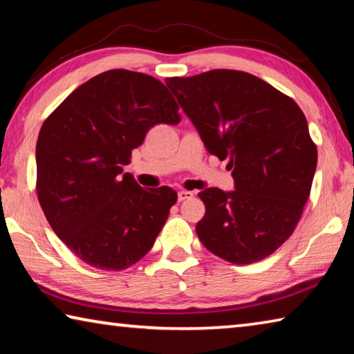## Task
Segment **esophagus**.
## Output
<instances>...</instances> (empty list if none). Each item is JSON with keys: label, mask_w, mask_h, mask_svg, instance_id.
I'll use <instances>...</instances> for the list:
<instances>
[{"label": "esophagus", "mask_w": 354, "mask_h": 354, "mask_svg": "<svg viewBox=\"0 0 354 354\" xmlns=\"http://www.w3.org/2000/svg\"><path fill=\"white\" fill-rule=\"evenodd\" d=\"M192 196H194V192H187V190L178 192V201H185L192 198Z\"/></svg>", "instance_id": "obj_1"}]
</instances>
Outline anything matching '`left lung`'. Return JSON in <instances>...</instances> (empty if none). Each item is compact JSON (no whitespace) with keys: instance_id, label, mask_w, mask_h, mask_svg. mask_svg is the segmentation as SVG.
I'll list each match as a JSON object with an SVG mask.
<instances>
[{"instance_id":"obj_1","label":"left lung","mask_w":354,"mask_h":354,"mask_svg":"<svg viewBox=\"0 0 354 354\" xmlns=\"http://www.w3.org/2000/svg\"><path fill=\"white\" fill-rule=\"evenodd\" d=\"M165 84L198 129L207 151L230 160L236 190L198 194L206 214L196 234L231 263L277 251L295 231L310 194L317 147L303 111L254 75L211 70Z\"/></svg>"}]
</instances>
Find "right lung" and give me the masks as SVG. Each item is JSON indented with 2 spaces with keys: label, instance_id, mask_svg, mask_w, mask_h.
I'll return each mask as SVG.
<instances>
[{
  "label": "right lung",
  "instance_id": "1",
  "mask_svg": "<svg viewBox=\"0 0 354 354\" xmlns=\"http://www.w3.org/2000/svg\"><path fill=\"white\" fill-rule=\"evenodd\" d=\"M162 82L109 70L71 92L44 122L35 147V190L48 223L71 253L120 272L154 245L178 200L173 189H142L123 165L158 123L178 124Z\"/></svg>",
  "mask_w": 354,
  "mask_h": 354
}]
</instances>
